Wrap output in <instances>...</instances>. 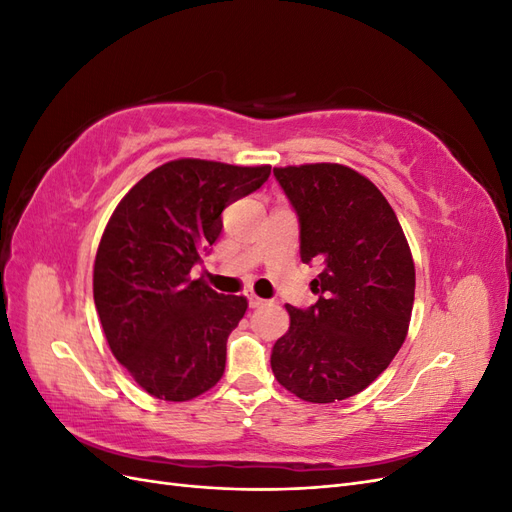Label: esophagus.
<instances>
[{
    "mask_svg": "<svg viewBox=\"0 0 512 512\" xmlns=\"http://www.w3.org/2000/svg\"><path fill=\"white\" fill-rule=\"evenodd\" d=\"M247 299H250V307H260V305H265V303H267L265 299H260L258 294H254V292L247 294Z\"/></svg>",
    "mask_w": 512,
    "mask_h": 512,
    "instance_id": "esophagus-1",
    "label": "esophagus"
}]
</instances>
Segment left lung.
<instances>
[{
  "instance_id": "left-lung-1",
  "label": "left lung",
  "mask_w": 512,
  "mask_h": 512,
  "mask_svg": "<svg viewBox=\"0 0 512 512\" xmlns=\"http://www.w3.org/2000/svg\"><path fill=\"white\" fill-rule=\"evenodd\" d=\"M301 224V260L318 265L316 305L290 314L271 369L309 404L348 399L391 365L408 335L414 260L389 200L333 162L273 168Z\"/></svg>"
}]
</instances>
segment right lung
<instances>
[{
    "mask_svg": "<svg viewBox=\"0 0 512 512\" xmlns=\"http://www.w3.org/2000/svg\"><path fill=\"white\" fill-rule=\"evenodd\" d=\"M271 166L179 158L119 200L94 262V301L115 359L151 397L190 401L220 382L226 339L247 299L190 271L222 232V211L269 179Z\"/></svg>",
    "mask_w": 512,
    "mask_h": 512,
    "instance_id": "add662e5",
    "label": "right lung"
}]
</instances>
